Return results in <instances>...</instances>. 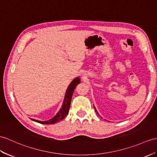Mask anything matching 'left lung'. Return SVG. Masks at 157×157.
Instances as JSON below:
<instances>
[{
    "label": "left lung",
    "instance_id": "left-lung-1",
    "mask_svg": "<svg viewBox=\"0 0 157 157\" xmlns=\"http://www.w3.org/2000/svg\"><path fill=\"white\" fill-rule=\"evenodd\" d=\"M94 110H95V111H96V113H97V114H98V112H97V109H96V108H95V107H94ZM98 115H99V114H98ZM99 116H100V115H99Z\"/></svg>",
    "mask_w": 157,
    "mask_h": 157
}]
</instances>
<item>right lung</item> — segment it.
<instances>
[{
	"mask_svg": "<svg viewBox=\"0 0 157 157\" xmlns=\"http://www.w3.org/2000/svg\"><path fill=\"white\" fill-rule=\"evenodd\" d=\"M80 82H81V80H80L78 77L75 78V79H73V81L71 82L69 86H68L67 89L62 107L60 108L59 111L56 113V114L54 117L51 118V119L48 121H38L35 119H33V121L37 122V123H40V124H55L57 123V122H59L60 121L63 120V118H64V117L67 115L68 111H69L72 94L74 93V90L76 85H77Z\"/></svg>",
	"mask_w": 157,
	"mask_h": 157,
	"instance_id": "obj_1",
	"label": "right lung"
}]
</instances>
